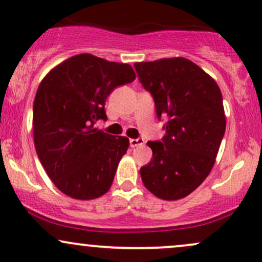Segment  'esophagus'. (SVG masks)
Returning a JSON list of instances; mask_svg holds the SVG:
<instances>
[{"instance_id":"esophagus-1","label":"esophagus","mask_w":262,"mask_h":262,"mask_svg":"<svg viewBox=\"0 0 262 262\" xmlns=\"http://www.w3.org/2000/svg\"><path fill=\"white\" fill-rule=\"evenodd\" d=\"M144 144L143 138H137V139H129V145L130 148H137V146H140Z\"/></svg>"}]
</instances>
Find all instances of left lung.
Wrapping results in <instances>:
<instances>
[{"instance_id": "8db88e82", "label": "left lung", "mask_w": 262, "mask_h": 262, "mask_svg": "<svg viewBox=\"0 0 262 262\" xmlns=\"http://www.w3.org/2000/svg\"><path fill=\"white\" fill-rule=\"evenodd\" d=\"M138 77L166 119L161 140L148 141L149 164L140 169L144 186L156 197L188 196L209 175L225 133L223 97L217 82L185 58L135 62Z\"/></svg>"}]
</instances>
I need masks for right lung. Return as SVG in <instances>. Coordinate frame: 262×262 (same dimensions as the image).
Listing matches in <instances>:
<instances>
[{"instance_id":"add662e5","label":"right lung","mask_w":262,"mask_h":262,"mask_svg":"<svg viewBox=\"0 0 262 262\" xmlns=\"http://www.w3.org/2000/svg\"><path fill=\"white\" fill-rule=\"evenodd\" d=\"M135 80L130 65L79 54L54 68L33 103V135L39 160L66 196L93 200L112 185L129 139L93 128L106 121L104 103L116 87Z\"/></svg>"}]
</instances>
